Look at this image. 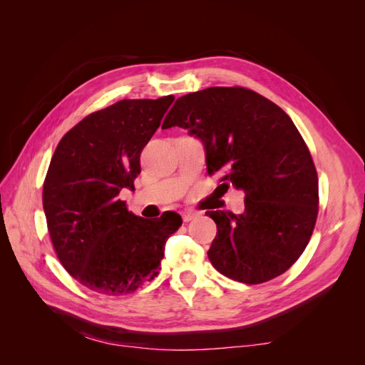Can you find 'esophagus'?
<instances>
[{
  "label": "esophagus",
  "instance_id": "1",
  "mask_svg": "<svg viewBox=\"0 0 365 365\" xmlns=\"http://www.w3.org/2000/svg\"><path fill=\"white\" fill-rule=\"evenodd\" d=\"M197 216L196 212H192V210H187V212H182V220L184 222H190L192 219H195Z\"/></svg>",
  "mask_w": 365,
  "mask_h": 365
}]
</instances>
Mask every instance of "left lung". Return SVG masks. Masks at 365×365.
Returning <instances> with one entry per match:
<instances>
[{"instance_id":"8db88e82","label":"left lung","mask_w":365,"mask_h":365,"mask_svg":"<svg viewBox=\"0 0 365 365\" xmlns=\"http://www.w3.org/2000/svg\"><path fill=\"white\" fill-rule=\"evenodd\" d=\"M200 138L207 170L245 193V212H207L217 233L208 259L247 284L275 279L302 256L318 215V176L291 117L247 88L212 86L180 97L163 129Z\"/></svg>"}]
</instances>
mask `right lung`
Wrapping results in <instances>:
<instances>
[{
  "instance_id": "add662e5",
  "label": "right lung",
  "mask_w": 365,
  "mask_h": 365,
  "mask_svg": "<svg viewBox=\"0 0 365 365\" xmlns=\"http://www.w3.org/2000/svg\"><path fill=\"white\" fill-rule=\"evenodd\" d=\"M173 96L120 101L62 137L43 181L42 204L62 267L85 288L130 294L158 275L164 245L182 224L178 213L145 219L118 200L134 189L140 155Z\"/></svg>"
}]
</instances>
